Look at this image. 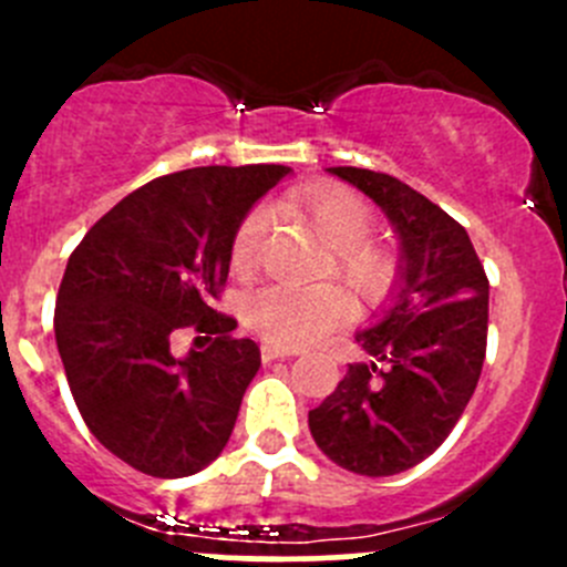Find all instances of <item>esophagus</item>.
Listing matches in <instances>:
<instances>
[{"label": "esophagus", "instance_id": "obj_1", "mask_svg": "<svg viewBox=\"0 0 567 567\" xmlns=\"http://www.w3.org/2000/svg\"><path fill=\"white\" fill-rule=\"evenodd\" d=\"M290 357H296V351H290V348L271 346V342H262V346H260V359H262V364L277 362V359H290Z\"/></svg>", "mask_w": 567, "mask_h": 567}]
</instances>
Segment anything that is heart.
Masks as SVG:
<instances>
[{
    "mask_svg": "<svg viewBox=\"0 0 567 567\" xmlns=\"http://www.w3.org/2000/svg\"><path fill=\"white\" fill-rule=\"evenodd\" d=\"M307 219L316 227L320 241L334 249V271L362 296L364 301H381L394 288L398 260L390 249L370 244L373 210L359 194L346 188H326L301 203ZM268 214L251 210L238 225L233 238V268L247 271L255 266L266 236ZM351 318V301L337 285H266L247 301V320L257 334L279 346H310Z\"/></svg>",
    "mask_w": 567,
    "mask_h": 567,
    "instance_id": "heart-1",
    "label": "heart"
}]
</instances>
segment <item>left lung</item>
<instances>
[{"label": "left lung", "instance_id": "left-lung-1", "mask_svg": "<svg viewBox=\"0 0 567 567\" xmlns=\"http://www.w3.org/2000/svg\"><path fill=\"white\" fill-rule=\"evenodd\" d=\"M326 173L384 210L400 255L390 307L357 331L373 362L348 364L337 390L310 411V433L337 466L390 477L425 461L474 394L488 337V277L458 221L403 181L359 167Z\"/></svg>", "mask_w": 567, "mask_h": 567}]
</instances>
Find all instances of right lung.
I'll list each match as a JSON object with an SVG mask.
<instances>
[{
  "instance_id": "obj_1",
  "label": "right lung",
  "mask_w": 567,
  "mask_h": 567,
  "mask_svg": "<svg viewBox=\"0 0 567 567\" xmlns=\"http://www.w3.org/2000/svg\"><path fill=\"white\" fill-rule=\"evenodd\" d=\"M290 167H194L156 177L101 216L68 260L54 334L90 433L151 477H188L219 458L260 348L214 310L251 205ZM194 324L208 349L172 357Z\"/></svg>"
}]
</instances>
